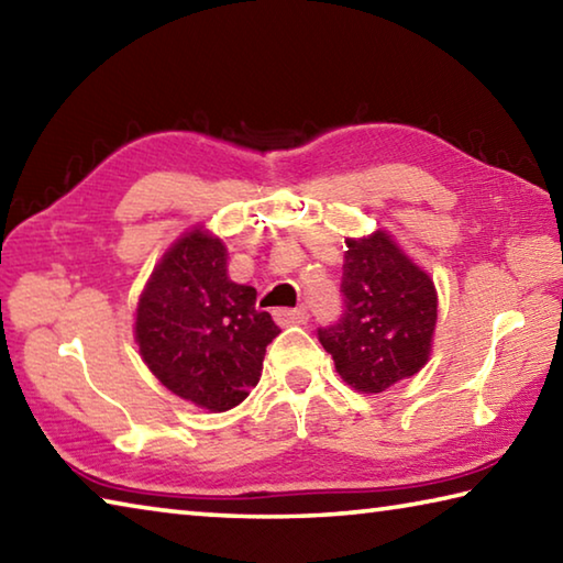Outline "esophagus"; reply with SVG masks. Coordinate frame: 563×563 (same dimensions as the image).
<instances>
[{
    "mask_svg": "<svg viewBox=\"0 0 563 563\" xmlns=\"http://www.w3.org/2000/svg\"><path fill=\"white\" fill-rule=\"evenodd\" d=\"M273 320L278 322L280 328L305 325V322H308V312H305L302 308H298V310H285V308H280V310L273 312Z\"/></svg>",
    "mask_w": 563,
    "mask_h": 563,
    "instance_id": "esophagus-1",
    "label": "esophagus"
}]
</instances>
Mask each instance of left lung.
Returning a JSON list of instances; mask_svg holds the SVG:
<instances>
[{"mask_svg":"<svg viewBox=\"0 0 563 563\" xmlns=\"http://www.w3.org/2000/svg\"><path fill=\"white\" fill-rule=\"evenodd\" d=\"M345 312L318 338L338 375L365 395L385 393L427 365L437 328V288L387 231L345 238Z\"/></svg>","mask_w":563,"mask_h":563,"instance_id":"1","label":"left lung"}]
</instances>
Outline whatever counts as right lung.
Segmentation results:
<instances>
[{
  "label": "right lung",
  "mask_w": 563,
  "mask_h": 563,
  "mask_svg": "<svg viewBox=\"0 0 563 563\" xmlns=\"http://www.w3.org/2000/svg\"><path fill=\"white\" fill-rule=\"evenodd\" d=\"M280 335L255 310V288L228 278L223 241L203 225L168 247L136 305L133 338L146 367L186 402L225 412L251 395L265 347Z\"/></svg>",
  "instance_id": "add662e5"
}]
</instances>
